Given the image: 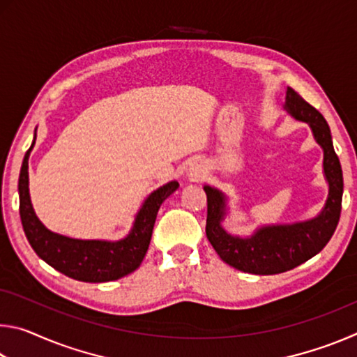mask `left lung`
<instances>
[{"instance_id":"1","label":"left lung","mask_w":357,"mask_h":357,"mask_svg":"<svg viewBox=\"0 0 357 357\" xmlns=\"http://www.w3.org/2000/svg\"><path fill=\"white\" fill-rule=\"evenodd\" d=\"M285 110L294 119L309 124L317 143L323 148V170L329 184L328 200L315 219L291 225L261 227L250 238H239L227 233L222 227L227 214V197L214 187L204 185L203 189L208 197L206 236L217 255L243 273L280 274L305 263L324 249L340 219L343 174L328 123L323 114L302 99L293 88L287 89Z\"/></svg>"}]
</instances>
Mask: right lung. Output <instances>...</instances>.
Returning <instances> with one entry per match:
<instances>
[{
  "mask_svg": "<svg viewBox=\"0 0 357 357\" xmlns=\"http://www.w3.org/2000/svg\"><path fill=\"white\" fill-rule=\"evenodd\" d=\"M34 142L26 151L19 178L20 219L33 250L52 268L80 282H110L134 273L148 252L160 204L178 189L179 184L172 181L151 193L135 215L130 233L124 239L114 243L72 239L47 229L33 209L28 189V157Z\"/></svg>",
  "mask_w": 357,
  "mask_h": 357,
  "instance_id": "add662e5",
  "label": "right lung"
}]
</instances>
